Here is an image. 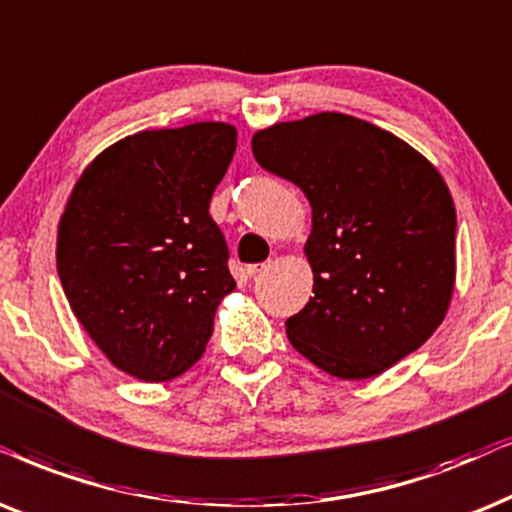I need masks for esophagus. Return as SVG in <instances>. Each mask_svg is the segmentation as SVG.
Returning a JSON list of instances; mask_svg holds the SVG:
<instances>
[{
  "label": "esophagus",
  "mask_w": 512,
  "mask_h": 512,
  "mask_svg": "<svg viewBox=\"0 0 512 512\" xmlns=\"http://www.w3.org/2000/svg\"><path fill=\"white\" fill-rule=\"evenodd\" d=\"M265 270V263H256V265H247V277H256V275H261V272Z\"/></svg>",
  "instance_id": "34e87169"
}]
</instances>
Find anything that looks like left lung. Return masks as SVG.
Masks as SVG:
<instances>
[{"label":"left lung","mask_w":512,"mask_h":512,"mask_svg":"<svg viewBox=\"0 0 512 512\" xmlns=\"http://www.w3.org/2000/svg\"><path fill=\"white\" fill-rule=\"evenodd\" d=\"M256 162L313 207V296L287 320L305 360L345 381L374 378L421 348L456 284V209L421 152L364 119L320 112L251 138Z\"/></svg>","instance_id":"left-lung-1"}]
</instances>
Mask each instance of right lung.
I'll use <instances>...</instances> for the list:
<instances>
[{
	"label": "right lung",
	"mask_w": 512,
	"mask_h": 512,
	"mask_svg": "<svg viewBox=\"0 0 512 512\" xmlns=\"http://www.w3.org/2000/svg\"><path fill=\"white\" fill-rule=\"evenodd\" d=\"M237 129L195 122L138 131L105 148L72 188L56 268L72 313L103 355L145 383L202 357L235 289L209 202Z\"/></svg>",
	"instance_id": "right-lung-1"
}]
</instances>
